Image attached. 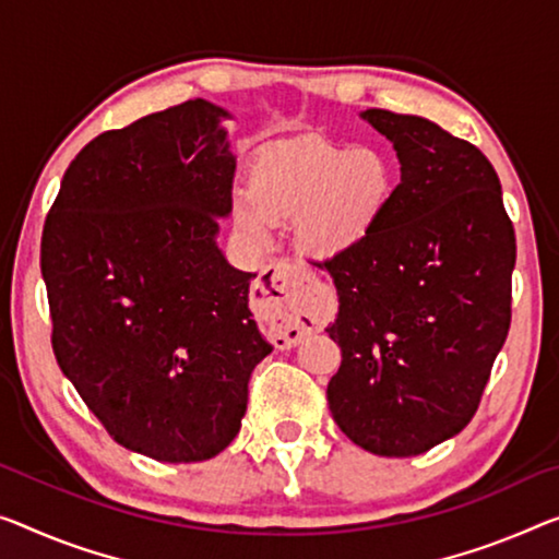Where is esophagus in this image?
<instances>
[{
	"instance_id": "34e87169",
	"label": "esophagus",
	"mask_w": 559,
	"mask_h": 559,
	"mask_svg": "<svg viewBox=\"0 0 559 559\" xmlns=\"http://www.w3.org/2000/svg\"><path fill=\"white\" fill-rule=\"evenodd\" d=\"M262 309L277 320L285 342H299L330 320L332 297L302 264L274 262L262 270L254 285Z\"/></svg>"
}]
</instances>
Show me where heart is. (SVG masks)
<instances>
[{
	"label": "heart",
	"mask_w": 559,
	"mask_h": 559,
	"mask_svg": "<svg viewBox=\"0 0 559 559\" xmlns=\"http://www.w3.org/2000/svg\"><path fill=\"white\" fill-rule=\"evenodd\" d=\"M397 167L380 147L307 142L264 154L250 171L237 219L252 237L267 222H295L297 247L332 260L365 245L397 194Z\"/></svg>",
	"instance_id": "1"
}]
</instances>
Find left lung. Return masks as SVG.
Masks as SVG:
<instances>
[{"mask_svg": "<svg viewBox=\"0 0 559 559\" xmlns=\"http://www.w3.org/2000/svg\"><path fill=\"white\" fill-rule=\"evenodd\" d=\"M388 136L400 185L367 239L324 262L340 297L334 423L359 448L412 457L475 417L512 317L518 247L495 167L415 115H359Z\"/></svg>", "mask_w": 559, "mask_h": 559, "instance_id": "1", "label": "left lung"}]
</instances>
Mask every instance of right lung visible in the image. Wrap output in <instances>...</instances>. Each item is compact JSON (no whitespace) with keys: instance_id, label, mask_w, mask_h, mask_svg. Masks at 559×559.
I'll return each instance as SVG.
<instances>
[{"instance_id":"add662e5","label":"right lung","mask_w":559,"mask_h":559,"mask_svg":"<svg viewBox=\"0 0 559 559\" xmlns=\"http://www.w3.org/2000/svg\"><path fill=\"white\" fill-rule=\"evenodd\" d=\"M229 111L190 99L111 130L67 167L41 231L51 349L122 448L202 462L235 440L272 352L217 247L237 159Z\"/></svg>"}]
</instances>
